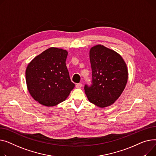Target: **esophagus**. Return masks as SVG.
<instances>
[{
  "label": "esophagus",
  "mask_w": 156,
  "mask_h": 156,
  "mask_svg": "<svg viewBox=\"0 0 156 156\" xmlns=\"http://www.w3.org/2000/svg\"><path fill=\"white\" fill-rule=\"evenodd\" d=\"M82 86V84L81 83H79V84H76V88H81Z\"/></svg>",
  "instance_id": "1"
}]
</instances>
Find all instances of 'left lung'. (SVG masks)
<instances>
[{
    "label": "left lung",
    "mask_w": 156,
    "mask_h": 156,
    "mask_svg": "<svg viewBox=\"0 0 156 156\" xmlns=\"http://www.w3.org/2000/svg\"><path fill=\"white\" fill-rule=\"evenodd\" d=\"M89 58L93 84L84 87L87 99L99 108L111 106L126 85L129 78L126 64L120 54L102 44L90 48Z\"/></svg>",
    "instance_id": "8db88e82"
}]
</instances>
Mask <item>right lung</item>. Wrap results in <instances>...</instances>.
Wrapping results in <instances>:
<instances>
[{"label": "right lung", "instance_id": "add662e5", "mask_svg": "<svg viewBox=\"0 0 156 156\" xmlns=\"http://www.w3.org/2000/svg\"><path fill=\"white\" fill-rule=\"evenodd\" d=\"M68 51L51 47L35 57L26 69L27 88L40 104L54 106L65 101L74 89L66 66Z\"/></svg>", "mask_w": 156, "mask_h": 156}]
</instances>
